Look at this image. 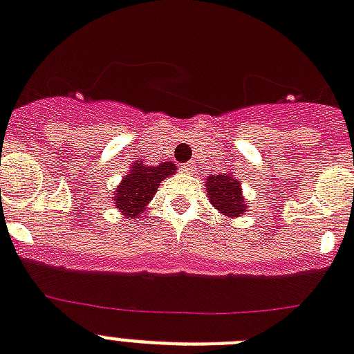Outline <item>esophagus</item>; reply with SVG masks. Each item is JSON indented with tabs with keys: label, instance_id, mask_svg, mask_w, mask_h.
I'll list each match as a JSON object with an SVG mask.
<instances>
[{
	"label": "esophagus",
	"instance_id": "obj_1",
	"mask_svg": "<svg viewBox=\"0 0 354 354\" xmlns=\"http://www.w3.org/2000/svg\"><path fill=\"white\" fill-rule=\"evenodd\" d=\"M182 172H183V174H192V165H191V163H189V165H183Z\"/></svg>",
	"mask_w": 354,
	"mask_h": 354
}]
</instances>
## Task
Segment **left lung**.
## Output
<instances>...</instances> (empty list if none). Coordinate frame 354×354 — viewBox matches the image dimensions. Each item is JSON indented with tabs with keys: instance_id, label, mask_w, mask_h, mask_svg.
Returning <instances> with one entry per match:
<instances>
[{
	"instance_id": "1",
	"label": "left lung",
	"mask_w": 354,
	"mask_h": 354,
	"mask_svg": "<svg viewBox=\"0 0 354 354\" xmlns=\"http://www.w3.org/2000/svg\"><path fill=\"white\" fill-rule=\"evenodd\" d=\"M205 187H207V196H209L210 203L227 219L239 218L248 210L245 196H243L241 182L232 172L210 174L205 180Z\"/></svg>"
}]
</instances>
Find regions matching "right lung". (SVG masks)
<instances>
[{
	"instance_id": "add662e5",
	"label": "right lung",
	"mask_w": 354,
	"mask_h": 354,
	"mask_svg": "<svg viewBox=\"0 0 354 354\" xmlns=\"http://www.w3.org/2000/svg\"><path fill=\"white\" fill-rule=\"evenodd\" d=\"M176 172V163L162 162L160 165H145L136 160L129 165V172L122 176V182L113 189L115 209L126 219L140 218V212L151 203L160 183Z\"/></svg>"
}]
</instances>
